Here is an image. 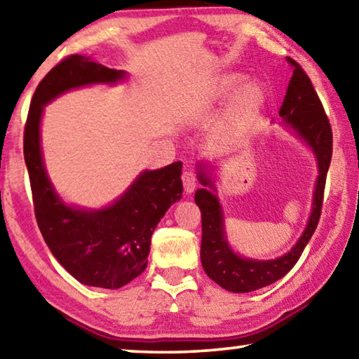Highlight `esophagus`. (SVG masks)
I'll use <instances>...</instances> for the list:
<instances>
[{
  "label": "esophagus",
  "instance_id": "obj_1",
  "mask_svg": "<svg viewBox=\"0 0 359 359\" xmlns=\"http://www.w3.org/2000/svg\"><path fill=\"white\" fill-rule=\"evenodd\" d=\"M182 184H184L185 193L190 194L194 191V188H196V177H194V174L191 171H185L182 174Z\"/></svg>",
  "mask_w": 359,
  "mask_h": 359
}]
</instances>
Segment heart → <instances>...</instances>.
Segmentation results:
<instances>
[{
	"label": "heart",
	"mask_w": 359,
	"mask_h": 359,
	"mask_svg": "<svg viewBox=\"0 0 359 359\" xmlns=\"http://www.w3.org/2000/svg\"><path fill=\"white\" fill-rule=\"evenodd\" d=\"M242 81H244V77L241 74H224L223 77L218 79V82L215 83L214 96L215 98H223V96L234 92V90L242 83ZM264 101V92L258 83L250 82L244 85L234 100L233 114H231V121H233V125L238 126L242 123H247L248 120H252L255 115H258V112L263 109Z\"/></svg>",
	"instance_id": "obj_1"
}]
</instances>
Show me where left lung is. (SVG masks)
Instances as JSON below:
<instances>
[{
    "mask_svg": "<svg viewBox=\"0 0 359 359\" xmlns=\"http://www.w3.org/2000/svg\"><path fill=\"white\" fill-rule=\"evenodd\" d=\"M287 62L293 68V76H291L278 115L285 120V123L294 130L297 136L311 145L317 156L320 174L315 185L312 214L299 241L280 258L267 261L242 258L231 250L224 238L223 212L218 198L205 188H199L194 193V203L201 210L203 222L201 263L204 272L222 288L233 293H248V291L259 290L287 276L291 267L297 263L307 242L311 241L321 215L326 174L332 156L331 123L306 71L293 58H287ZM199 182L205 187H212L210 179L205 177L203 172H199Z\"/></svg>",
    "mask_w": 359,
    "mask_h": 359,
    "instance_id": "8db88e82",
    "label": "left lung"
}]
</instances>
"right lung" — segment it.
<instances>
[{
	"label": "right lung",
	"mask_w": 359,
	"mask_h": 359,
	"mask_svg": "<svg viewBox=\"0 0 359 359\" xmlns=\"http://www.w3.org/2000/svg\"><path fill=\"white\" fill-rule=\"evenodd\" d=\"M123 77V71L106 68L88 57H66L39 82L23 133V155L42 238L76 280L109 290L130 283L147 267L151 234L184 191L182 161L156 171H144L123 196L106 209L69 208L47 177L39 126L42 107L66 90L90 83H115Z\"/></svg>",
	"instance_id": "right-lung-1"
}]
</instances>
